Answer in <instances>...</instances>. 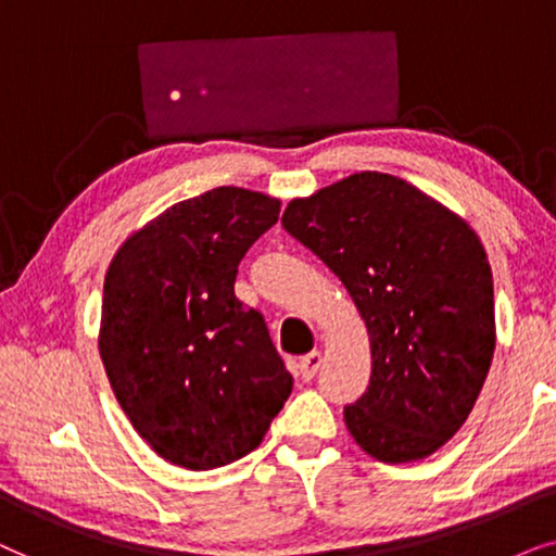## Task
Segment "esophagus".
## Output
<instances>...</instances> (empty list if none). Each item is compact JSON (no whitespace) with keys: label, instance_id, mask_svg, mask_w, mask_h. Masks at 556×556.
I'll return each instance as SVG.
<instances>
[{"label":"esophagus","instance_id":"34e87169","mask_svg":"<svg viewBox=\"0 0 556 556\" xmlns=\"http://www.w3.org/2000/svg\"><path fill=\"white\" fill-rule=\"evenodd\" d=\"M320 366H323V355L317 353V351L302 355V358L298 361V376H300L302 381L315 379V374L320 371Z\"/></svg>","mask_w":556,"mask_h":556}]
</instances>
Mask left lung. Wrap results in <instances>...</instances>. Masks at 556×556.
Listing matches in <instances>:
<instances>
[{"instance_id":"obj_1","label":"left lung","mask_w":556,"mask_h":556,"mask_svg":"<svg viewBox=\"0 0 556 556\" xmlns=\"http://www.w3.org/2000/svg\"><path fill=\"white\" fill-rule=\"evenodd\" d=\"M282 226L366 323L371 381L343 409L348 432L381 463L432 455L465 425L493 361V274L476 231L383 173L294 198Z\"/></svg>"}]
</instances>
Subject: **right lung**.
I'll return each mask as SVG.
<instances>
[{
    "label": "right lung",
    "mask_w": 556,
    "mask_h": 556,
    "mask_svg": "<svg viewBox=\"0 0 556 556\" xmlns=\"http://www.w3.org/2000/svg\"><path fill=\"white\" fill-rule=\"evenodd\" d=\"M279 201L213 188L175 203L111 258L99 351L116 402L160 457L213 470L262 445L292 376L262 313L233 294Z\"/></svg>",
    "instance_id": "obj_1"
}]
</instances>
